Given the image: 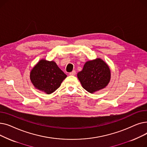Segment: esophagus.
Listing matches in <instances>:
<instances>
[{
  "instance_id": "1",
  "label": "esophagus",
  "mask_w": 147,
  "mask_h": 147,
  "mask_svg": "<svg viewBox=\"0 0 147 147\" xmlns=\"http://www.w3.org/2000/svg\"><path fill=\"white\" fill-rule=\"evenodd\" d=\"M69 75L70 76H74L75 74H76V71L74 70V71H73L72 72H71V73H69Z\"/></svg>"
}]
</instances>
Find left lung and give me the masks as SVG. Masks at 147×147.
<instances>
[{"mask_svg": "<svg viewBox=\"0 0 147 147\" xmlns=\"http://www.w3.org/2000/svg\"><path fill=\"white\" fill-rule=\"evenodd\" d=\"M78 78L84 89L94 94L109 84L111 71L105 62L98 58L86 62L82 70L78 73Z\"/></svg>", "mask_w": 147, "mask_h": 147, "instance_id": "8db88e82", "label": "left lung"}]
</instances>
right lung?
<instances>
[{
  "instance_id": "1",
  "label": "right lung",
  "mask_w": 147,
  "mask_h": 147,
  "mask_svg": "<svg viewBox=\"0 0 147 147\" xmlns=\"http://www.w3.org/2000/svg\"><path fill=\"white\" fill-rule=\"evenodd\" d=\"M67 75L58 67L53 61L40 59L30 73V79L34 88L45 94L55 92Z\"/></svg>"
}]
</instances>
